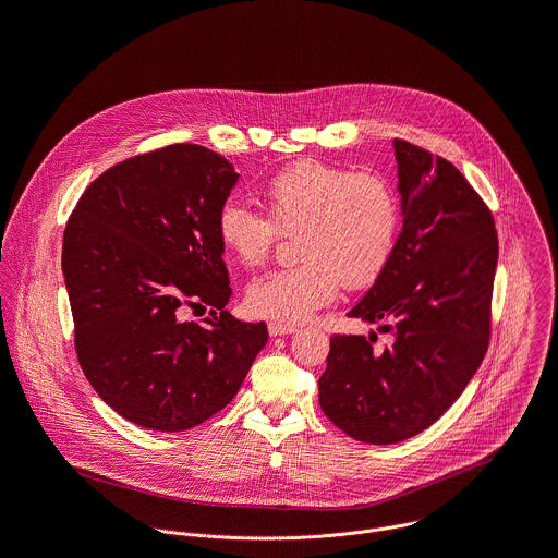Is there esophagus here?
<instances>
[{"label": "esophagus", "instance_id": "34e87169", "mask_svg": "<svg viewBox=\"0 0 558 558\" xmlns=\"http://www.w3.org/2000/svg\"><path fill=\"white\" fill-rule=\"evenodd\" d=\"M298 331L295 325H287V323H269V333L276 338V336H289Z\"/></svg>", "mask_w": 558, "mask_h": 558}]
</instances>
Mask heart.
<instances>
[{
	"instance_id": "1",
	"label": "heart",
	"mask_w": 558,
	"mask_h": 558,
	"mask_svg": "<svg viewBox=\"0 0 558 558\" xmlns=\"http://www.w3.org/2000/svg\"><path fill=\"white\" fill-rule=\"evenodd\" d=\"M269 216L227 201L216 214L218 241L245 267L267 260L280 231H298L300 263L256 278L247 304L269 320L295 325L336 300L342 282L371 284L388 265L400 233V198L381 174L300 161L263 190Z\"/></svg>"
}]
</instances>
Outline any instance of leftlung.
Listing matches in <instances>:
<instances>
[{
  "label": "left lung",
  "instance_id": "1",
  "mask_svg": "<svg viewBox=\"0 0 558 558\" xmlns=\"http://www.w3.org/2000/svg\"><path fill=\"white\" fill-rule=\"evenodd\" d=\"M404 225L375 284L349 311L392 336H333L317 379L325 415L364 444L404 441L435 424L490 342L499 258L495 218L441 156L395 138Z\"/></svg>",
  "mask_w": 558,
  "mask_h": 558
}]
</instances>
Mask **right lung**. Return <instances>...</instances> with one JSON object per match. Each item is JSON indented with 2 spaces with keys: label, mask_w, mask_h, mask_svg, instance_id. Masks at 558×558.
I'll use <instances>...</instances> for the list:
<instances>
[{
  "label": "right lung",
  "mask_w": 558,
  "mask_h": 558,
  "mask_svg": "<svg viewBox=\"0 0 558 558\" xmlns=\"http://www.w3.org/2000/svg\"><path fill=\"white\" fill-rule=\"evenodd\" d=\"M238 174L174 143L95 179L63 231L74 349L101 400L143 428L179 433L225 409L267 344L265 323L225 311L231 287L216 214ZM183 305H211L203 326Z\"/></svg>",
  "instance_id": "1"
}]
</instances>
